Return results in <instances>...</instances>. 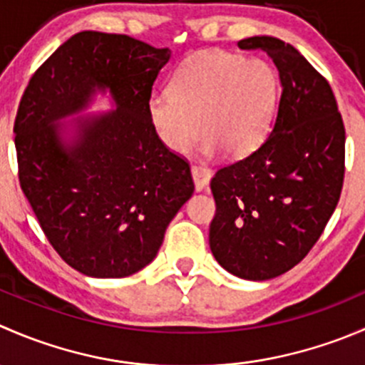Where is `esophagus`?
<instances>
[{
  "label": "esophagus",
  "instance_id": "esophagus-1",
  "mask_svg": "<svg viewBox=\"0 0 365 365\" xmlns=\"http://www.w3.org/2000/svg\"><path fill=\"white\" fill-rule=\"evenodd\" d=\"M190 173H192L194 183H196V190H205L208 187L210 178H212V171L205 165H192Z\"/></svg>",
  "mask_w": 365,
  "mask_h": 365
}]
</instances>
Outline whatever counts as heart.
I'll use <instances>...</instances> for the list:
<instances>
[{
	"instance_id": "1",
	"label": "heart",
	"mask_w": 365,
	"mask_h": 365,
	"mask_svg": "<svg viewBox=\"0 0 365 365\" xmlns=\"http://www.w3.org/2000/svg\"><path fill=\"white\" fill-rule=\"evenodd\" d=\"M168 91H157L146 113L162 145L185 152L200 141L203 155L224 150L231 159L256 152L270 132L279 98L277 72L263 60H247L224 51L187 58L171 77Z\"/></svg>"
}]
</instances>
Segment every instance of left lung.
Here are the masks:
<instances>
[{
    "mask_svg": "<svg viewBox=\"0 0 365 365\" xmlns=\"http://www.w3.org/2000/svg\"><path fill=\"white\" fill-rule=\"evenodd\" d=\"M281 79V101L263 145L212 178L217 212L210 249L217 263L247 281H267L300 263L339 201L344 125L330 84L300 53L274 36H251Z\"/></svg>",
    "mask_w": 365,
    "mask_h": 365,
    "instance_id": "left-lung-1",
    "label": "left lung"
}]
</instances>
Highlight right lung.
Here are the masks:
<instances>
[{
    "label": "right lung",
    "mask_w": 365,
    "mask_h": 365,
    "mask_svg": "<svg viewBox=\"0 0 365 365\" xmlns=\"http://www.w3.org/2000/svg\"><path fill=\"white\" fill-rule=\"evenodd\" d=\"M169 58L168 47L132 36L81 31L21 98V187L54 251L88 277H127L152 263L194 192L189 164L162 145L146 113ZM98 93L113 109L84 115Z\"/></svg>",
    "instance_id": "add662e5"
}]
</instances>
